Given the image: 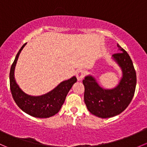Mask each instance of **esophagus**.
<instances>
[{
  "mask_svg": "<svg viewBox=\"0 0 147 147\" xmlns=\"http://www.w3.org/2000/svg\"><path fill=\"white\" fill-rule=\"evenodd\" d=\"M84 72L82 69H80V70H78V72H77V74H76V77H77V79H78V81H81L82 80V79L84 78Z\"/></svg>",
  "mask_w": 147,
  "mask_h": 147,
  "instance_id": "34e87169",
  "label": "esophagus"
}]
</instances>
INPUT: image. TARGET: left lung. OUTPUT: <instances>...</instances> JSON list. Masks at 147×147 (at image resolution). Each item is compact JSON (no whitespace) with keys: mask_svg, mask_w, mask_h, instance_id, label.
<instances>
[{"mask_svg":"<svg viewBox=\"0 0 147 147\" xmlns=\"http://www.w3.org/2000/svg\"><path fill=\"white\" fill-rule=\"evenodd\" d=\"M119 53L112 56L119 66L121 77L116 87L104 88L93 75L84 77V100L89 112L98 117L109 118L119 115L128 107L134 97L137 75L128 53L117 44Z\"/></svg>","mask_w":147,"mask_h":147,"instance_id":"obj_1","label":"left lung"}]
</instances>
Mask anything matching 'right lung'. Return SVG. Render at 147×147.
Wrapping results in <instances>:
<instances>
[{"label": "right lung", "mask_w": 147, "mask_h": 147, "mask_svg": "<svg viewBox=\"0 0 147 147\" xmlns=\"http://www.w3.org/2000/svg\"><path fill=\"white\" fill-rule=\"evenodd\" d=\"M27 43L20 49L10 71V87L12 95L18 106L23 112L37 118H48L56 115L61 109L67 94L77 82L75 76L63 81L54 89L42 95H30L22 90L15 78V68L19 55Z\"/></svg>", "instance_id": "right-lung-1"}]
</instances>
